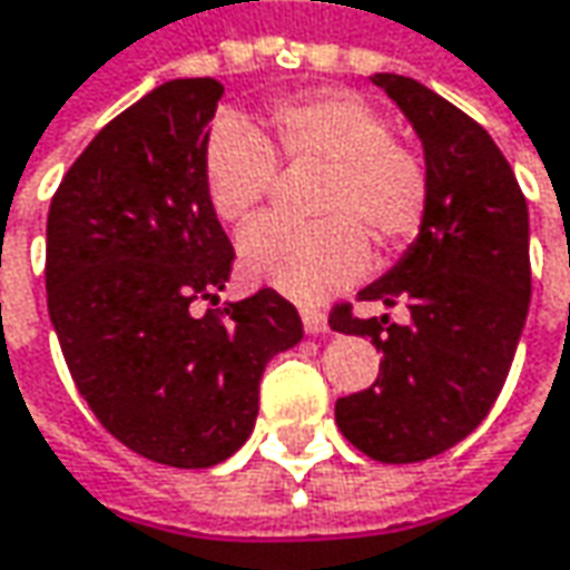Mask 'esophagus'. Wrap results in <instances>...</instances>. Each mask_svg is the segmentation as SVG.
I'll list each match as a JSON object with an SVG mask.
<instances>
[{
    "mask_svg": "<svg viewBox=\"0 0 570 570\" xmlns=\"http://www.w3.org/2000/svg\"><path fill=\"white\" fill-rule=\"evenodd\" d=\"M301 320H304L307 336H326V333H330V323H326V314H323V311L304 307V311H301Z\"/></svg>",
    "mask_w": 570,
    "mask_h": 570,
    "instance_id": "1",
    "label": "esophagus"
}]
</instances>
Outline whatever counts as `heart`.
<instances>
[{"mask_svg": "<svg viewBox=\"0 0 570 570\" xmlns=\"http://www.w3.org/2000/svg\"><path fill=\"white\" fill-rule=\"evenodd\" d=\"M269 139L250 122L222 117L203 148L208 206L244 225L273 196L278 161L323 165L320 225L259 222L240 237V269L297 301H320L367 266L371 234L400 250L425 228L431 174L425 158L393 136L381 110L355 91H317L269 107Z\"/></svg>", "mask_w": 570, "mask_h": 570, "instance_id": "heart-1", "label": "heart"}]
</instances>
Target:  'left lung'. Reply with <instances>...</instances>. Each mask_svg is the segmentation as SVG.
Returning <instances> with one entry per match:
<instances>
[{"label":"left lung","mask_w":570,"mask_h":570,"mask_svg":"<svg viewBox=\"0 0 570 570\" xmlns=\"http://www.w3.org/2000/svg\"><path fill=\"white\" fill-rule=\"evenodd\" d=\"M371 81L400 104L425 145L431 208L419 240L358 301L403 304L405 323L330 311L336 333L367 336L381 374L336 400V425L381 463H419L460 444L498 400L530 307V218L492 136L415 78Z\"/></svg>","instance_id":"8db88e82"}]
</instances>
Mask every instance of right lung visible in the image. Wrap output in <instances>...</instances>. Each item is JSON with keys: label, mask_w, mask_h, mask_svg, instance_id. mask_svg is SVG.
<instances>
[{"label": "right lung", "mask_w": 570, "mask_h": 570, "mask_svg": "<svg viewBox=\"0 0 570 570\" xmlns=\"http://www.w3.org/2000/svg\"><path fill=\"white\" fill-rule=\"evenodd\" d=\"M222 95L215 78L148 91L88 142L47 215V307L78 393L120 444L177 470L247 441L263 367L304 336L273 288L215 307L234 263L203 184Z\"/></svg>", "instance_id": "1"}]
</instances>
